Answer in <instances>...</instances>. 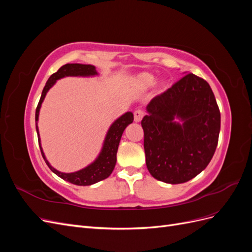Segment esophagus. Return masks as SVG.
Wrapping results in <instances>:
<instances>
[{"label":"esophagus","mask_w":252,"mask_h":252,"mask_svg":"<svg viewBox=\"0 0 252 252\" xmlns=\"http://www.w3.org/2000/svg\"><path fill=\"white\" fill-rule=\"evenodd\" d=\"M143 117H144V111L143 110L138 109V110L134 111V122H135V123H139V122H141Z\"/></svg>","instance_id":"esophagus-1"}]
</instances>
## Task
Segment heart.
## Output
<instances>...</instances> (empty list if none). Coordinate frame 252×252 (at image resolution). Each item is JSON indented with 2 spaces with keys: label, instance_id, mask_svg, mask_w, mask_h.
<instances>
[{
  "label": "heart",
  "instance_id": "1",
  "mask_svg": "<svg viewBox=\"0 0 252 252\" xmlns=\"http://www.w3.org/2000/svg\"><path fill=\"white\" fill-rule=\"evenodd\" d=\"M155 81H156V78L154 77V75L150 74V73H147V72L139 73V74L135 77V83H136V85H138V86H139L140 88H142V89H147V88H149L150 86L154 85ZM158 87H159V89H161V90L166 89V88H167V82L159 83Z\"/></svg>",
  "mask_w": 252,
  "mask_h": 252
}]
</instances>
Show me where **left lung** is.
Returning a JSON list of instances; mask_svg holds the SVG:
<instances>
[{
    "instance_id": "obj_1",
    "label": "left lung",
    "mask_w": 252,
    "mask_h": 252,
    "mask_svg": "<svg viewBox=\"0 0 252 252\" xmlns=\"http://www.w3.org/2000/svg\"><path fill=\"white\" fill-rule=\"evenodd\" d=\"M141 122L147 169L155 179L181 184L201 173L215 155L220 113L205 80L188 73L152 98Z\"/></svg>"
}]
</instances>
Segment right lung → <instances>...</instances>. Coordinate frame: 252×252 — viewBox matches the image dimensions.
Here are the masks:
<instances>
[{
    "instance_id": "right-lung-1",
    "label": "right lung",
    "mask_w": 252,
    "mask_h": 252,
    "mask_svg": "<svg viewBox=\"0 0 252 252\" xmlns=\"http://www.w3.org/2000/svg\"><path fill=\"white\" fill-rule=\"evenodd\" d=\"M97 74L98 73L96 72L95 67L94 65H89V64L88 65L87 64L63 65L57 72L51 74L50 78L46 82V85H45L42 91L40 102L37 104V107L35 110V128H36L37 139H39V145H40V149H41L44 161L46 162L50 170L53 173H56L58 177L71 183V184L79 185V186H89V185L95 184L97 182L107 179L111 174V172L114 169V166H116V163H117V152H118L122 134H123L125 128L133 122V113L131 111H127L123 114V116H121L119 119L114 121L110 125L107 133H106L102 149L100 151V154H98L97 158L93 163H90L88 166L84 167L83 169L70 172V173L61 172L57 170L56 168H53V167L50 165V163L47 161L41 145L37 121H39L40 109H41L44 98L46 96L48 90L55 85L58 80L66 78V77H83V78L94 77V75H97Z\"/></svg>"
}]
</instances>
